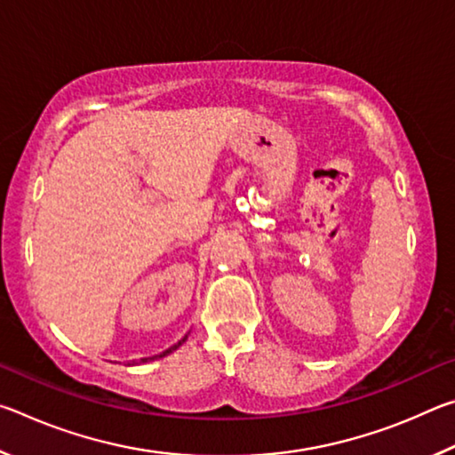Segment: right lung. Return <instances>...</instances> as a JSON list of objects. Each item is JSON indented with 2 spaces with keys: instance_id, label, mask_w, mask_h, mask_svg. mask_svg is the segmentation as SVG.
<instances>
[{
  "instance_id": "obj_1",
  "label": "right lung",
  "mask_w": 455,
  "mask_h": 455,
  "mask_svg": "<svg viewBox=\"0 0 455 455\" xmlns=\"http://www.w3.org/2000/svg\"><path fill=\"white\" fill-rule=\"evenodd\" d=\"M187 339H188V335L187 337H182L180 339V341L179 343H176V345H172V347L171 349H166V351H163V353H160V355H154V357H150V359H156V357H164V355H168V353H172L174 349H179L180 347V345L184 343V341H187ZM142 361V363H146V361H148V359H140Z\"/></svg>"
}]
</instances>
